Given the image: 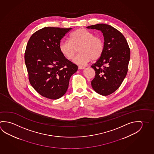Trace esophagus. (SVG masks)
<instances>
[{
	"mask_svg": "<svg viewBox=\"0 0 154 154\" xmlns=\"http://www.w3.org/2000/svg\"><path fill=\"white\" fill-rule=\"evenodd\" d=\"M84 68H85V67L83 66H78V69L82 70V69H84Z\"/></svg>",
	"mask_w": 154,
	"mask_h": 154,
	"instance_id": "esophagus-1",
	"label": "esophagus"
}]
</instances>
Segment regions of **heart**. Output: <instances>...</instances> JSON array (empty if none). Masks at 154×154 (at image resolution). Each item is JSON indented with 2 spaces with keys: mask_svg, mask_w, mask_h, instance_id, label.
Masks as SVG:
<instances>
[{
  "mask_svg": "<svg viewBox=\"0 0 154 154\" xmlns=\"http://www.w3.org/2000/svg\"><path fill=\"white\" fill-rule=\"evenodd\" d=\"M60 53L66 59L72 60L77 49L79 52L73 59V62L84 65L90 61L100 58L104 51V45L102 38L94 35L93 33L84 29H78L70 35L69 41L60 43Z\"/></svg>",
  "mask_w": 154,
  "mask_h": 154,
  "instance_id": "heart-1",
  "label": "heart"
}]
</instances>
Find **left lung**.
Segmentation results:
<instances>
[{"label":"left lung","instance_id":"1","mask_svg":"<svg viewBox=\"0 0 154 154\" xmlns=\"http://www.w3.org/2000/svg\"><path fill=\"white\" fill-rule=\"evenodd\" d=\"M86 28L100 30L104 36V51L91 66L96 73L91 86L98 94L108 96L119 89L127 75L129 46L122 33L111 25L98 24Z\"/></svg>","mask_w":154,"mask_h":154}]
</instances>
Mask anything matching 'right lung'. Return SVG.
Returning a JSON list of instances; mask_svg holds the SVG:
<instances>
[{"label":"right lung","mask_w":154,"mask_h":154,"mask_svg":"<svg viewBox=\"0 0 154 154\" xmlns=\"http://www.w3.org/2000/svg\"><path fill=\"white\" fill-rule=\"evenodd\" d=\"M72 28L46 27L31 36L25 52L29 80L38 94L51 100L62 97L78 66L60 53L61 39Z\"/></svg>","instance_id":"add662e5"}]
</instances>
